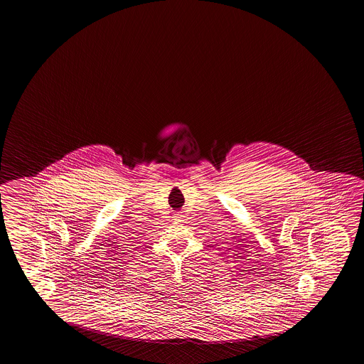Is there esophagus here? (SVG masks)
I'll list each match as a JSON object with an SVG mask.
<instances>
[{"label":"esophagus","mask_w":364,"mask_h":364,"mask_svg":"<svg viewBox=\"0 0 364 364\" xmlns=\"http://www.w3.org/2000/svg\"><path fill=\"white\" fill-rule=\"evenodd\" d=\"M173 218L175 220H181V218H183V215H181V213H179V212H178V213H175V215H173Z\"/></svg>","instance_id":"esophagus-1"}]
</instances>
